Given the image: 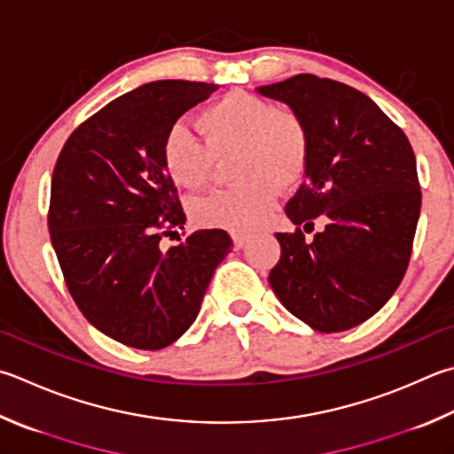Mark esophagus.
<instances>
[{
	"instance_id": "1",
	"label": "esophagus",
	"mask_w": 454,
	"mask_h": 454,
	"mask_svg": "<svg viewBox=\"0 0 454 454\" xmlns=\"http://www.w3.org/2000/svg\"><path fill=\"white\" fill-rule=\"evenodd\" d=\"M231 239H233L235 249H241L245 243L249 241V233H239V231H231Z\"/></svg>"
}]
</instances>
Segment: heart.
<instances>
[{
	"label": "heart",
	"mask_w": 454,
	"mask_h": 454,
	"mask_svg": "<svg viewBox=\"0 0 454 454\" xmlns=\"http://www.w3.org/2000/svg\"><path fill=\"white\" fill-rule=\"evenodd\" d=\"M198 128L203 142L184 124L169 126L161 164L176 185L200 190L215 160L235 152L231 176L239 182L195 200L192 215L203 227L249 233L269 219L277 187H293L302 177L310 153L308 126L293 108L237 90L201 110Z\"/></svg>",
	"instance_id": "heart-1"
}]
</instances>
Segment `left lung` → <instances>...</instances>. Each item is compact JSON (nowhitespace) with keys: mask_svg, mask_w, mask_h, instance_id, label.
Wrapping results in <instances>:
<instances>
[{"mask_svg":"<svg viewBox=\"0 0 454 454\" xmlns=\"http://www.w3.org/2000/svg\"><path fill=\"white\" fill-rule=\"evenodd\" d=\"M256 90L286 102L310 134L306 179L285 207L296 231L277 233L280 261L269 282L310 328L349 330L405 277L421 213L413 148L370 97L344 82L304 73ZM320 215L327 229L306 242Z\"/></svg>","mask_w":454,"mask_h":454,"instance_id":"8db88e82","label":"left lung"}]
</instances>
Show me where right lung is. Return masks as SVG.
I'll use <instances>...</instances> for the list:
<instances>
[{
    "label": "right lung",
    "instance_id": "add662e5",
    "mask_svg": "<svg viewBox=\"0 0 454 454\" xmlns=\"http://www.w3.org/2000/svg\"><path fill=\"white\" fill-rule=\"evenodd\" d=\"M217 84L156 81L108 102L68 136L51 179L49 233L68 293L94 328L161 349L198 318L233 241L201 229L161 249L185 213L161 164L168 128Z\"/></svg>",
    "mask_w": 454,
    "mask_h": 454
}]
</instances>
